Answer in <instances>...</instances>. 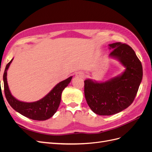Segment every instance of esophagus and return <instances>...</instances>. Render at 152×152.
<instances>
[{
	"label": "esophagus",
	"mask_w": 152,
	"mask_h": 152,
	"mask_svg": "<svg viewBox=\"0 0 152 152\" xmlns=\"http://www.w3.org/2000/svg\"><path fill=\"white\" fill-rule=\"evenodd\" d=\"M75 75H76V77H81V78H84L85 77V74H84L83 72H77L76 73Z\"/></svg>",
	"instance_id": "esophagus-1"
}]
</instances>
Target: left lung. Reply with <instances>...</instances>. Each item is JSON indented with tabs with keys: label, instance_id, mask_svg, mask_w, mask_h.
I'll use <instances>...</instances> for the list:
<instances>
[{
	"label": "left lung",
	"instance_id": "obj_1",
	"mask_svg": "<svg viewBox=\"0 0 152 152\" xmlns=\"http://www.w3.org/2000/svg\"><path fill=\"white\" fill-rule=\"evenodd\" d=\"M109 56L117 59L126 68L121 75L104 82L84 81V94L92 111L99 115L121 112L132 103L142 78L141 63L129 45L121 42L109 44Z\"/></svg>",
	"mask_w": 152,
	"mask_h": 152
}]
</instances>
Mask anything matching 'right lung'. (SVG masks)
Listing matches in <instances>:
<instances>
[{
    "label": "right lung",
    "instance_id": "obj_1",
    "mask_svg": "<svg viewBox=\"0 0 152 152\" xmlns=\"http://www.w3.org/2000/svg\"><path fill=\"white\" fill-rule=\"evenodd\" d=\"M13 59L6 66L3 75L4 93L11 107L26 117L35 121H45L54 115L61 102L63 89L70 83L72 77L58 83L49 93L41 99L35 102L26 103L18 100L11 94L7 81V71Z\"/></svg>",
    "mask_w": 152,
    "mask_h": 152
}]
</instances>
